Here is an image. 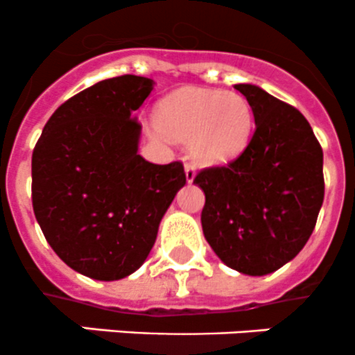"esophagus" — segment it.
<instances>
[{"label":"esophagus","instance_id":"obj_1","mask_svg":"<svg viewBox=\"0 0 355 355\" xmlns=\"http://www.w3.org/2000/svg\"><path fill=\"white\" fill-rule=\"evenodd\" d=\"M184 173H186V181L191 182L193 179H195V174H196V166L191 162H186L184 164Z\"/></svg>","mask_w":355,"mask_h":355}]
</instances>
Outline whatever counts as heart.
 <instances>
[{"mask_svg":"<svg viewBox=\"0 0 355 355\" xmlns=\"http://www.w3.org/2000/svg\"><path fill=\"white\" fill-rule=\"evenodd\" d=\"M155 124L174 139H189L191 153L202 162L233 159L250 136L254 114L247 98L234 91L186 87L159 103Z\"/></svg>","mask_w":355,"mask_h":355,"instance_id":"1","label":"heart"}]
</instances>
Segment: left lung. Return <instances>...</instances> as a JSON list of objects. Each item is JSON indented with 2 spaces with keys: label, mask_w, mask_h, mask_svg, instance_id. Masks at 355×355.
I'll list each match as a JSON object with an SVG mask.
<instances>
[{
  "label": "left lung",
  "mask_w": 355,
  "mask_h": 355,
  "mask_svg": "<svg viewBox=\"0 0 355 355\" xmlns=\"http://www.w3.org/2000/svg\"><path fill=\"white\" fill-rule=\"evenodd\" d=\"M250 103L255 131L224 166L200 171L202 227L217 257L250 276L292 261L314 231L324 198L322 148L307 119L252 84H236Z\"/></svg>",
  "instance_id": "left-lung-1"
}]
</instances>
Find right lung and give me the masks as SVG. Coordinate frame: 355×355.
Wrapping results in <instances>:
<instances>
[{"label":"right lung","instance_id":"right-lung-1","mask_svg":"<svg viewBox=\"0 0 355 355\" xmlns=\"http://www.w3.org/2000/svg\"><path fill=\"white\" fill-rule=\"evenodd\" d=\"M152 86L131 73L100 80L60 105L34 146V216L55 254L87 278L135 272L186 182L182 162L138 153L141 124L131 114Z\"/></svg>","mask_w":355,"mask_h":355}]
</instances>
